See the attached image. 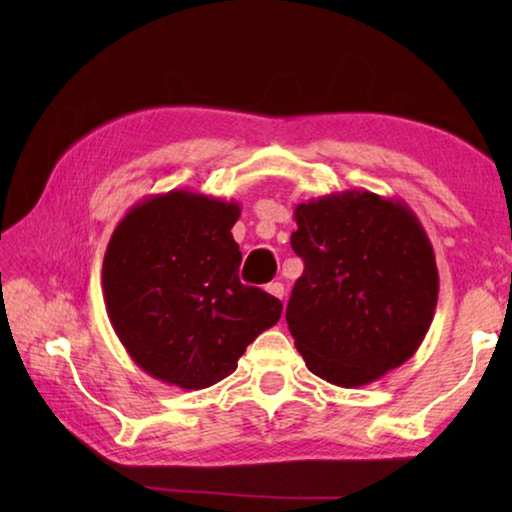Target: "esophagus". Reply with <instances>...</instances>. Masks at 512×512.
<instances>
[{"instance_id": "1", "label": "esophagus", "mask_w": 512, "mask_h": 512, "mask_svg": "<svg viewBox=\"0 0 512 512\" xmlns=\"http://www.w3.org/2000/svg\"><path fill=\"white\" fill-rule=\"evenodd\" d=\"M266 291L271 293V296L284 300V284H282V282H271V284H268V287H266Z\"/></svg>"}]
</instances>
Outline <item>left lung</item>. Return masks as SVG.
Segmentation results:
<instances>
[{"label": "left lung", "mask_w": 512, "mask_h": 512, "mask_svg": "<svg viewBox=\"0 0 512 512\" xmlns=\"http://www.w3.org/2000/svg\"><path fill=\"white\" fill-rule=\"evenodd\" d=\"M293 219L305 271L287 323L307 368L343 388L400 368L438 302L436 255L418 216L400 198L348 189L296 205Z\"/></svg>", "instance_id": "obj_1"}]
</instances>
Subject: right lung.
<instances>
[{"label":"right lung","mask_w":512,"mask_h":512,"mask_svg":"<svg viewBox=\"0 0 512 512\" xmlns=\"http://www.w3.org/2000/svg\"><path fill=\"white\" fill-rule=\"evenodd\" d=\"M239 203L171 189L133 205L103 257V300L146 375L201 391L282 316V302L239 282Z\"/></svg>","instance_id":"1"}]
</instances>
